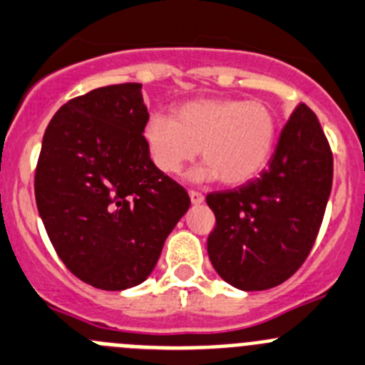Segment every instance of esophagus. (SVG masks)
<instances>
[{"instance_id": "1", "label": "esophagus", "mask_w": 365, "mask_h": 365, "mask_svg": "<svg viewBox=\"0 0 365 365\" xmlns=\"http://www.w3.org/2000/svg\"><path fill=\"white\" fill-rule=\"evenodd\" d=\"M190 200H192V204H202L204 202V195L199 192H190Z\"/></svg>"}]
</instances>
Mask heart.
I'll return each instance as SVG.
<instances>
[{
    "mask_svg": "<svg viewBox=\"0 0 365 365\" xmlns=\"http://www.w3.org/2000/svg\"><path fill=\"white\" fill-rule=\"evenodd\" d=\"M277 114L262 100L197 98L180 103L173 118L154 113L143 125L152 163L165 173H179L200 148L206 161L190 179H220L242 186L269 166L277 143Z\"/></svg>",
    "mask_w": 365,
    "mask_h": 365,
    "instance_id": "1",
    "label": "heart"
}]
</instances>
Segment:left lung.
Wrapping results in <instances>:
<instances>
[{"instance_id": "8db88e82", "label": "left lung", "mask_w": 365, "mask_h": 365, "mask_svg": "<svg viewBox=\"0 0 365 365\" xmlns=\"http://www.w3.org/2000/svg\"><path fill=\"white\" fill-rule=\"evenodd\" d=\"M331 180L328 140L314 110L301 103L258 179L206 197L217 218L207 255L218 276L245 292L289 279L317 238Z\"/></svg>"}]
</instances>
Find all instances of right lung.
<instances>
[{"mask_svg":"<svg viewBox=\"0 0 365 365\" xmlns=\"http://www.w3.org/2000/svg\"><path fill=\"white\" fill-rule=\"evenodd\" d=\"M147 118L141 84H116L69 100L44 133L37 210L64 265L95 289L143 283L190 207L148 155Z\"/></svg>","mask_w":365,"mask_h":365,"instance_id":"right-lung-1","label":"right lung"}]
</instances>
